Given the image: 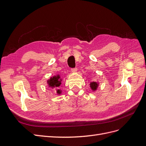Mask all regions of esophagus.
<instances>
[{"label": "esophagus", "instance_id": "34e87169", "mask_svg": "<svg viewBox=\"0 0 146 146\" xmlns=\"http://www.w3.org/2000/svg\"><path fill=\"white\" fill-rule=\"evenodd\" d=\"M77 69L76 68L71 69V71H72V72H77Z\"/></svg>", "mask_w": 146, "mask_h": 146}]
</instances>
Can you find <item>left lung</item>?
<instances>
[{"mask_svg": "<svg viewBox=\"0 0 146 146\" xmlns=\"http://www.w3.org/2000/svg\"><path fill=\"white\" fill-rule=\"evenodd\" d=\"M90 87L92 91H96L98 87V83L96 82H92L90 83Z\"/></svg>", "mask_w": 146, "mask_h": 146, "instance_id": "1", "label": "left lung"}]
</instances>
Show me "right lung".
<instances>
[{
    "label": "right lung",
    "instance_id": "add662e5",
    "mask_svg": "<svg viewBox=\"0 0 146 146\" xmlns=\"http://www.w3.org/2000/svg\"><path fill=\"white\" fill-rule=\"evenodd\" d=\"M48 85L50 87L52 88H57L60 86L61 84V79L59 75H57L56 76L51 77L49 80L47 81ZM61 91L60 90H56V92L58 94H61Z\"/></svg>",
    "mask_w": 146,
    "mask_h": 146
}]
</instances>
